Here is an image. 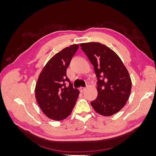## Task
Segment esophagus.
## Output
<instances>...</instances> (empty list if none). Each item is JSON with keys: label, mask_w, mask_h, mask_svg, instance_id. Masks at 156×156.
Listing matches in <instances>:
<instances>
[{"label": "esophagus", "mask_w": 156, "mask_h": 156, "mask_svg": "<svg viewBox=\"0 0 156 156\" xmlns=\"http://www.w3.org/2000/svg\"><path fill=\"white\" fill-rule=\"evenodd\" d=\"M85 89H86L85 87H80L79 88V90H80V92H83L84 90H85Z\"/></svg>", "instance_id": "1"}]
</instances>
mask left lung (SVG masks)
<instances>
[{
	"instance_id": "1",
	"label": "left lung",
	"mask_w": 156,
	"mask_h": 156,
	"mask_svg": "<svg viewBox=\"0 0 156 156\" xmlns=\"http://www.w3.org/2000/svg\"><path fill=\"white\" fill-rule=\"evenodd\" d=\"M80 46L93 65L97 77L98 96L91 101L99 114L108 116L124 107L131 90L128 72L115 52L98 42L81 44Z\"/></svg>"
}]
</instances>
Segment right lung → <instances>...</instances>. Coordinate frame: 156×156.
I'll list each match as a JSON object with an SVG mask.
<instances>
[{
  "label": "right lung",
  "instance_id": "right-lung-1",
  "mask_svg": "<svg viewBox=\"0 0 156 156\" xmlns=\"http://www.w3.org/2000/svg\"><path fill=\"white\" fill-rule=\"evenodd\" d=\"M78 48L79 45L75 44L58 52L48 61L39 75L35 96L41 111L50 119L59 121L66 119L76 103L79 90L73 87L67 77L66 69Z\"/></svg>",
  "mask_w": 156,
  "mask_h": 156
}]
</instances>
